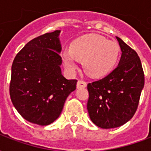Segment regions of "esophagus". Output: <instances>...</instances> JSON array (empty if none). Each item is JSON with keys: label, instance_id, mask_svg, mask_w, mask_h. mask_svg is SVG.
Returning a JSON list of instances; mask_svg holds the SVG:
<instances>
[{"label": "esophagus", "instance_id": "esophagus-1", "mask_svg": "<svg viewBox=\"0 0 151 151\" xmlns=\"http://www.w3.org/2000/svg\"><path fill=\"white\" fill-rule=\"evenodd\" d=\"M86 86V82L83 80H78L77 83V87L78 88H85Z\"/></svg>", "mask_w": 151, "mask_h": 151}]
</instances>
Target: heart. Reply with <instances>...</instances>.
<instances>
[{"label": "heart", "instance_id": "b5f03b06", "mask_svg": "<svg viewBox=\"0 0 151 151\" xmlns=\"http://www.w3.org/2000/svg\"><path fill=\"white\" fill-rule=\"evenodd\" d=\"M120 54V47L116 41L100 35L88 34L73 41L70 47L63 51L61 57L70 72L78 69V61H83L86 73L98 78L108 75L116 68Z\"/></svg>", "mask_w": 151, "mask_h": 151}]
</instances>
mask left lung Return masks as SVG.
I'll return each instance as SVG.
<instances>
[{
	"instance_id": "8db88e82",
	"label": "left lung",
	"mask_w": 151,
	"mask_h": 151,
	"mask_svg": "<svg viewBox=\"0 0 151 151\" xmlns=\"http://www.w3.org/2000/svg\"><path fill=\"white\" fill-rule=\"evenodd\" d=\"M116 39L122 52L118 66L105 78L87 85L89 116L102 129L121 126L133 116L145 82L137 53Z\"/></svg>"
}]
</instances>
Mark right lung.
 <instances>
[{"mask_svg": "<svg viewBox=\"0 0 151 151\" xmlns=\"http://www.w3.org/2000/svg\"><path fill=\"white\" fill-rule=\"evenodd\" d=\"M59 33L55 31L31 40L12 65L9 95L13 104L25 120L43 126L59 117L78 82L61 74Z\"/></svg>", "mask_w": 151, "mask_h": 151, "instance_id": "obj_1", "label": "right lung"}]
</instances>
